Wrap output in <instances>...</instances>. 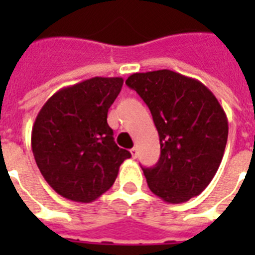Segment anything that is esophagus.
Segmentation results:
<instances>
[{
	"label": "esophagus",
	"mask_w": 255,
	"mask_h": 255,
	"mask_svg": "<svg viewBox=\"0 0 255 255\" xmlns=\"http://www.w3.org/2000/svg\"><path fill=\"white\" fill-rule=\"evenodd\" d=\"M129 152H131V155H132V157H133V159H136V157H137V153H139V152H137V148H136V147L131 148V149H129Z\"/></svg>",
	"instance_id": "obj_1"
}]
</instances>
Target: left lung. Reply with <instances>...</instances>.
Wrapping results in <instances>:
<instances>
[{
    "label": "left lung",
    "mask_w": 255,
    "mask_h": 255,
    "mask_svg": "<svg viewBox=\"0 0 255 255\" xmlns=\"http://www.w3.org/2000/svg\"><path fill=\"white\" fill-rule=\"evenodd\" d=\"M126 85L145 102L160 137V159L143 168L152 193L168 204L196 197L209 185L228 141V118L201 82L170 70L136 73Z\"/></svg>",
    "instance_id": "obj_1"
}]
</instances>
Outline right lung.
<instances>
[{"mask_svg":"<svg viewBox=\"0 0 255 255\" xmlns=\"http://www.w3.org/2000/svg\"><path fill=\"white\" fill-rule=\"evenodd\" d=\"M123 78L95 77L57 91L38 112L31 149L42 176L62 197L92 202L107 192L131 157L107 123Z\"/></svg>","mask_w":255,"mask_h":255,"instance_id":"obj_1","label":"right lung"}]
</instances>
